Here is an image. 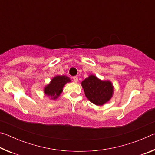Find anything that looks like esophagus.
Returning <instances> with one entry per match:
<instances>
[{
	"mask_svg": "<svg viewBox=\"0 0 155 155\" xmlns=\"http://www.w3.org/2000/svg\"><path fill=\"white\" fill-rule=\"evenodd\" d=\"M73 80H74V82H78V77H73Z\"/></svg>",
	"mask_w": 155,
	"mask_h": 155,
	"instance_id": "34e87169",
	"label": "esophagus"
}]
</instances>
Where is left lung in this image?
Here are the masks:
<instances>
[{
  "instance_id": "1",
  "label": "left lung",
  "mask_w": 155,
  "mask_h": 155,
  "mask_svg": "<svg viewBox=\"0 0 155 155\" xmlns=\"http://www.w3.org/2000/svg\"><path fill=\"white\" fill-rule=\"evenodd\" d=\"M81 85L87 99L98 106L108 102L114 92V87L110 81H101L94 75H90L85 78Z\"/></svg>"
}]
</instances>
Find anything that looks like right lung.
Masks as SVG:
<instances>
[{
	"label": "right lung",
	"mask_w": 155,
	"mask_h": 155,
	"mask_svg": "<svg viewBox=\"0 0 155 155\" xmlns=\"http://www.w3.org/2000/svg\"><path fill=\"white\" fill-rule=\"evenodd\" d=\"M68 82H70V79L66 76H56L44 88V93L52 99H57L62 92L64 86Z\"/></svg>",
	"instance_id": "add662e5"
}]
</instances>
